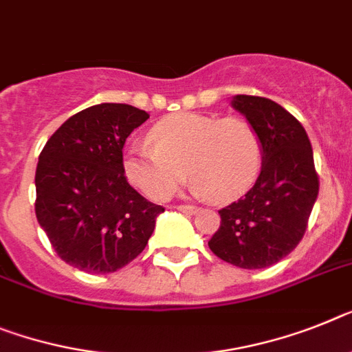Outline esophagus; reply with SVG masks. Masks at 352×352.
Here are the masks:
<instances>
[{
  "mask_svg": "<svg viewBox=\"0 0 352 352\" xmlns=\"http://www.w3.org/2000/svg\"><path fill=\"white\" fill-rule=\"evenodd\" d=\"M177 209L181 212H184V214H195V212L199 211L195 206H177Z\"/></svg>",
  "mask_w": 352,
  "mask_h": 352,
  "instance_id": "esophagus-1",
  "label": "esophagus"
}]
</instances>
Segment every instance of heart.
I'll return each mask as SVG.
<instances>
[{"instance_id": "obj_1", "label": "heart", "mask_w": 352, "mask_h": 352, "mask_svg": "<svg viewBox=\"0 0 352 352\" xmlns=\"http://www.w3.org/2000/svg\"><path fill=\"white\" fill-rule=\"evenodd\" d=\"M148 144L123 153V173L135 190L164 202L184 181L212 202H229L254 184L263 161L259 132L240 116H206L182 112L150 129Z\"/></svg>"}]
</instances>
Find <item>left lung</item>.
Segmentation results:
<instances>
[{"instance_id": "obj_1", "label": "left lung", "mask_w": 352, "mask_h": 352, "mask_svg": "<svg viewBox=\"0 0 352 352\" xmlns=\"http://www.w3.org/2000/svg\"><path fill=\"white\" fill-rule=\"evenodd\" d=\"M232 107L259 132L261 171L241 199L218 211L220 229L209 249L234 267L267 268L302 240L318 197V173L304 126L279 103L236 94Z\"/></svg>"}]
</instances>
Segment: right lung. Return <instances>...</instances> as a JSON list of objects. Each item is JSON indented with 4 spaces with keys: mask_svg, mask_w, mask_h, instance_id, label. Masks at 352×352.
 I'll list each match as a JSON object with an SVG mask.
<instances>
[{
    "mask_svg": "<svg viewBox=\"0 0 352 352\" xmlns=\"http://www.w3.org/2000/svg\"><path fill=\"white\" fill-rule=\"evenodd\" d=\"M148 118L126 103H100L73 114L44 144L35 214L71 267L111 274L148 243L164 208L141 197L123 173L126 138Z\"/></svg>",
    "mask_w": 352,
    "mask_h": 352,
    "instance_id": "obj_1",
    "label": "right lung"
}]
</instances>
